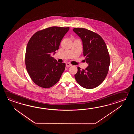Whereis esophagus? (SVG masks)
Listing matches in <instances>:
<instances>
[{"mask_svg":"<svg viewBox=\"0 0 134 134\" xmlns=\"http://www.w3.org/2000/svg\"><path fill=\"white\" fill-rule=\"evenodd\" d=\"M66 67H69V66H72V65H71V64H70V63H66Z\"/></svg>","mask_w":134,"mask_h":134,"instance_id":"obj_1","label":"esophagus"}]
</instances>
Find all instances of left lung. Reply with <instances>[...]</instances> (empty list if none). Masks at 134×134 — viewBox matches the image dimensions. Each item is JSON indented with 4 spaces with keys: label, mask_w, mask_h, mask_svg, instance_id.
Listing matches in <instances>:
<instances>
[{
    "label": "left lung",
    "mask_w": 134,
    "mask_h": 134,
    "mask_svg": "<svg viewBox=\"0 0 134 134\" xmlns=\"http://www.w3.org/2000/svg\"><path fill=\"white\" fill-rule=\"evenodd\" d=\"M73 31L82 40L83 55L88 65L82 70L77 67L75 79L84 88H95L103 82L108 72L110 58L107 46L100 35L93 31L77 28Z\"/></svg>",
    "instance_id": "obj_1"
}]
</instances>
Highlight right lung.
Segmentation results:
<instances>
[{"label":"right lung","mask_w":134,"mask_h":134,"mask_svg":"<svg viewBox=\"0 0 134 134\" xmlns=\"http://www.w3.org/2000/svg\"><path fill=\"white\" fill-rule=\"evenodd\" d=\"M69 27L53 26L35 32L29 41L25 65L30 77L40 87L49 88L60 80L65 63H59L51 56L59 48L60 42Z\"/></svg>","instance_id":"obj_1"}]
</instances>
